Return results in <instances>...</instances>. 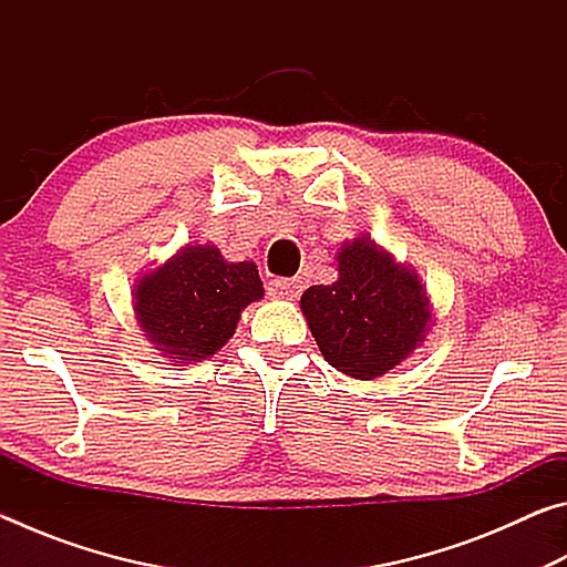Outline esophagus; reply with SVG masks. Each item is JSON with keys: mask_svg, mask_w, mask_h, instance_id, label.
I'll return each mask as SVG.
<instances>
[{"mask_svg": "<svg viewBox=\"0 0 567 567\" xmlns=\"http://www.w3.org/2000/svg\"><path fill=\"white\" fill-rule=\"evenodd\" d=\"M300 292H302L300 277H292V280H287V277H277V280L267 282V295L275 297V300H297Z\"/></svg>", "mask_w": 567, "mask_h": 567, "instance_id": "1", "label": "esophagus"}]
</instances>
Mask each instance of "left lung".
I'll return each mask as SVG.
<instances>
[{
  "instance_id": "8db88e82",
  "label": "left lung",
  "mask_w": 567,
  "mask_h": 567,
  "mask_svg": "<svg viewBox=\"0 0 567 567\" xmlns=\"http://www.w3.org/2000/svg\"><path fill=\"white\" fill-rule=\"evenodd\" d=\"M300 307L332 368L358 380L385 375L425 340L433 322L417 272L370 237L338 252V280L312 285Z\"/></svg>"
}]
</instances>
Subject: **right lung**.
Returning a JSON list of instances; mask_svg holds the SVG:
<instances>
[{
	"label": "right lung",
	"instance_id": "1",
	"mask_svg": "<svg viewBox=\"0 0 567 567\" xmlns=\"http://www.w3.org/2000/svg\"><path fill=\"white\" fill-rule=\"evenodd\" d=\"M255 262H227L215 245H187L142 275L132 290L145 338L172 362H199L225 348L239 312L262 300Z\"/></svg>",
	"mask_w": 567,
	"mask_h": 567
}]
</instances>
